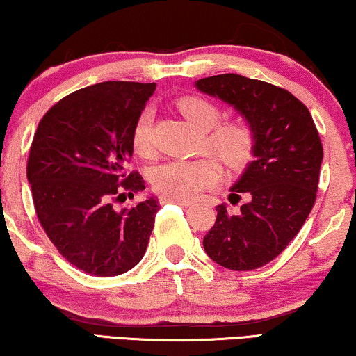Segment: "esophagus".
Listing matches in <instances>:
<instances>
[{
  "label": "esophagus",
  "instance_id": "obj_1",
  "mask_svg": "<svg viewBox=\"0 0 356 356\" xmlns=\"http://www.w3.org/2000/svg\"><path fill=\"white\" fill-rule=\"evenodd\" d=\"M160 202L163 204L172 202V204H179V206H191V201H188V199H178V197H170V196H162L160 197Z\"/></svg>",
  "mask_w": 356,
  "mask_h": 356
}]
</instances>
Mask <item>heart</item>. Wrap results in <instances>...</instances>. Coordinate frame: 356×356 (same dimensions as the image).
Instances as JSON below:
<instances>
[{"mask_svg": "<svg viewBox=\"0 0 356 356\" xmlns=\"http://www.w3.org/2000/svg\"><path fill=\"white\" fill-rule=\"evenodd\" d=\"M181 115L202 134L204 149L217 155L232 168L243 167L254 149V131L241 121L220 123L222 111L213 102L202 97H183L177 102ZM133 149L147 157L152 154V113L144 110L133 128ZM220 179L216 162L201 160H167L155 165L150 172L152 186L163 196L178 199L196 197L202 189L213 186Z\"/></svg>", "mask_w": 356, "mask_h": 356, "instance_id": "heart-1", "label": "heart"}]
</instances>
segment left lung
Returning a JSON list of instances; mask_svg holds the SVG:
<instances>
[{
  "label": "left lung",
  "mask_w": 356,
  "mask_h": 356,
  "mask_svg": "<svg viewBox=\"0 0 356 356\" xmlns=\"http://www.w3.org/2000/svg\"><path fill=\"white\" fill-rule=\"evenodd\" d=\"M204 94L232 105L254 131L252 162L216 207L204 250L230 270H252L275 259L298 235L316 201L323 144L305 104L282 87L240 74L196 81Z\"/></svg>",
  "instance_id": "left-lung-1"
}]
</instances>
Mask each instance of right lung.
I'll return each instance as SVG.
<instances>
[{
	"instance_id": "add662e5",
	"label": "right lung",
	"mask_w": 356,
	"mask_h": 356,
	"mask_svg": "<svg viewBox=\"0 0 356 356\" xmlns=\"http://www.w3.org/2000/svg\"><path fill=\"white\" fill-rule=\"evenodd\" d=\"M155 84L106 81L72 92L47 111L33 136L27 179L38 222L77 269L113 277L147 250L159 201L113 207L145 189L133 157V128Z\"/></svg>"
}]
</instances>
